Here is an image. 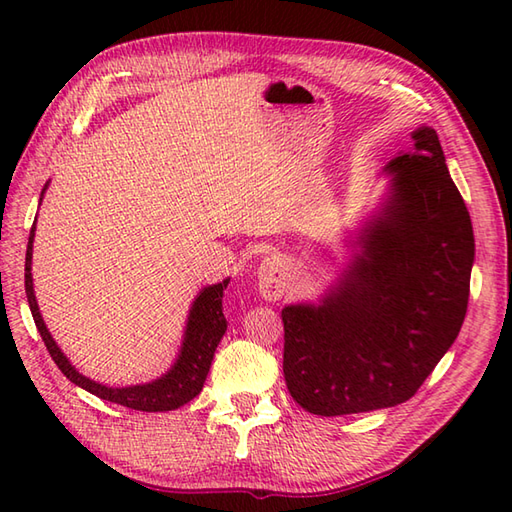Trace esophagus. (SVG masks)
Returning <instances> with one entry per match:
<instances>
[{
    "label": "esophagus",
    "mask_w": 512,
    "mask_h": 512,
    "mask_svg": "<svg viewBox=\"0 0 512 512\" xmlns=\"http://www.w3.org/2000/svg\"><path fill=\"white\" fill-rule=\"evenodd\" d=\"M257 286L266 301L281 299L286 288V266L279 257H266L257 268Z\"/></svg>",
    "instance_id": "34e87169"
}]
</instances>
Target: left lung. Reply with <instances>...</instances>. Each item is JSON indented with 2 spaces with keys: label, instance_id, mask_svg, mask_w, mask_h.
I'll use <instances>...</instances> for the list:
<instances>
[{
  "label": "left lung",
  "instance_id": "8db88e82",
  "mask_svg": "<svg viewBox=\"0 0 512 512\" xmlns=\"http://www.w3.org/2000/svg\"><path fill=\"white\" fill-rule=\"evenodd\" d=\"M383 167L387 189L350 237V259L317 301L290 303L284 376L314 416L396 407L449 352L475 262L471 215L436 129L411 132Z\"/></svg>",
  "mask_w": 512,
  "mask_h": 512
}]
</instances>
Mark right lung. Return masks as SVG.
Masks as SVG:
<instances>
[{"label":"right lung","instance_id":"right-lung-1","mask_svg":"<svg viewBox=\"0 0 512 512\" xmlns=\"http://www.w3.org/2000/svg\"><path fill=\"white\" fill-rule=\"evenodd\" d=\"M46 189H48V182L41 191L39 204L43 200V193H46ZM35 231H37V217H35V224H32V228H30L28 250H26V297H28L32 319H35L41 339H43V343H46L52 361L59 365L65 378H70V383H74L76 387H81L85 391H90V394H94V396L116 402V405L136 409V411H173L182 405H187L189 400L198 396L204 387L206 376H209L217 345H220L222 336L226 332L222 297H224V290L228 286V281H231V277H226L224 281H220V284L204 286L198 295H195L191 308H189V314H187V323H184L180 350L165 374L154 378V380H149V383L110 387L105 383H99V380L83 376L79 369L70 363V358L63 354L57 341L52 339L50 330L46 328V321H43L41 312H39V303L35 297V284H32V273H30Z\"/></svg>","mask_w":512,"mask_h":512}]
</instances>
